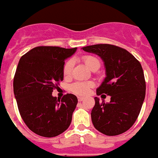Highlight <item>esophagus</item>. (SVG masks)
I'll list each match as a JSON object with an SVG mask.
<instances>
[{
    "mask_svg": "<svg viewBox=\"0 0 158 158\" xmlns=\"http://www.w3.org/2000/svg\"><path fill=\"white\" fill-rule=\"evenodd\" d=\"M78 100H79V102L83 101V100H84V98L83 97H78Z\"/></svg>",
    "mask_w": 158,
    "mask_h": 158,
    "instance_id": "esophagus-1",
    "label": "esophagus"
}]
</instances>
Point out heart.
Instances as JSON below:
<instances>
[{"instance_id": "obj_1", "label": "heart", "mask_w": 158, "mask_h": 158, "mask_svg": "<svg viewBox=\"0 0 158 158\" xmlns=\"http://www.w3.org/2000/svg\"><path fill=\"white\" fill-rule=\"evenodd\" d=\"M83 61L87 67L88 68L91 69L95 66H99V61L95 57L91 56V55H87L83 57ZM73 67V61L69 60L67 61L66 64L63 67V74L65 76H68L71 74V69ZM92 86L91 83H83V82H76L71 84L70 87V89L72 92L79 95H85L88 94L90 91V88Z\"/></svg>"}]
</instances>
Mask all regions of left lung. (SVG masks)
<instances>
[{
  "label": "left lung",
  "instance_id": "obj_1",
  "mask_svg": "<svg viewBox=\"0 0 158 158\" xmlns=\"http://www.w3.org/2000/svg\"><path fill=\"white\" fill-rule=\"evenodd\" d=\"M104 62L105 78L96 89V95L111 96L109 103L99 101L91 110V120L98 131L107 136L126 132L133 125L145 97V81L140 62L123 48L109 44L83 47Z\"/></svg>",
  "mask_w": 158,
  "mask_h": 158
}]
</instances>
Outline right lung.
Returning <instances> with one entry per match:
<instances>
[{"instance_id":"right-lung-1","label":"right lung","mask_w":158,"mask_h":158,"mask_svg":"<svg viewBox=\"0 0 158 158\" xmlns=\"http://www.w3.org/2000/svg\"><path fill=\"white\" fill-rule=\"evenodd\" d=\"M77 48L38 46L20 59L14 79V92L22 120L32 132L45 137L63 133L70 126L78 99L67 94L52 95L63 80L65 60Z\"/></svg>"}]
</instances>
